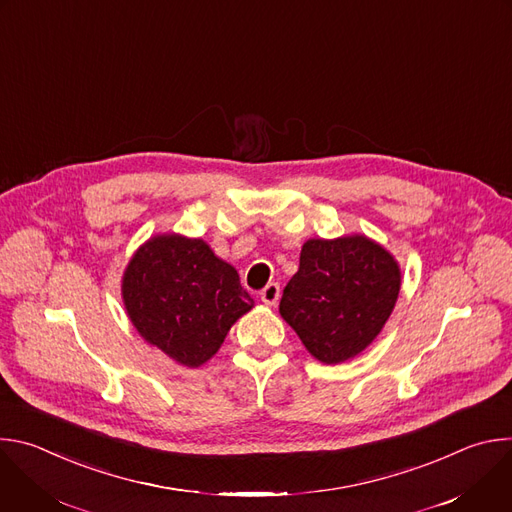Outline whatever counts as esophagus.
I'll use <instances>...</instances> for the list:
<instances>
[{
    "label": "esophagus",
    "instance_id": "34e87169",
    "mask_svg": "<svg viewBox=\"0 0 512 512\" xmlns=\"http://www.w3.org/2000/svg\"><path fill=\"white\" fill-rule=\"evenodd\" d=\"M279 296H281V289H279L277 283H267V285L261 289V294H259L261 302L267 304V306H275L277 300H279Z\"/></svg>",
    "mask_w": 512,
    "mask_h": 512
}]
</instances>
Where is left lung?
<instances>
[{"label":"left lung","mask_w":512,"mask_h":512,"mask_svg":"<svg viewBox=\"0 0 512 512\" xmlns=\"http://www.w3.org/2000/svg\"><path fill=\"white\" fill-rule=\"evenodd\" d=\"M399 289L401 267L377 241L364 235L308 239L279 314L316 360L338 364L379 336Z\"/></svg>","instance_id":"obj_1"}]
</instances>
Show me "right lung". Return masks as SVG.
<instances>
[{
  "instance_id": "add662e5",
  "label": "right lung",
  "mask_w": 512,
  "mask_h": 512,
  "mask_svg": "<svg viewBox=\"0 0 512 512\" xmlns=\"http://www.w3.org/2000/svg\"><path fill=\"white\" fill-rule=\"evenodd\" d=\"M121 298L139 336L188 369L210 360L255 306L233 265L202 239L176 233L154 235L133 253Z\"/></svg>"
}]
</instances>
